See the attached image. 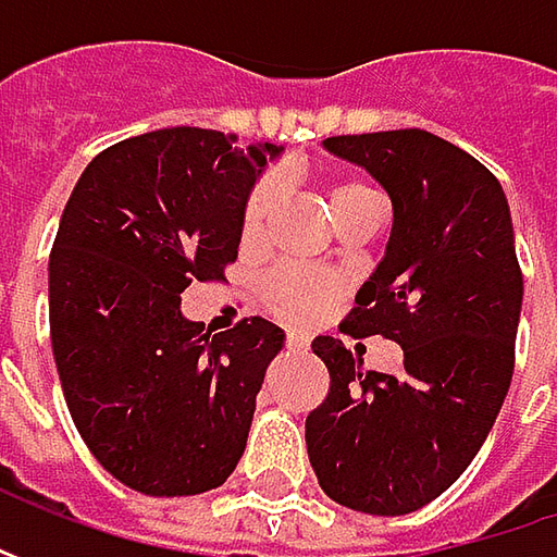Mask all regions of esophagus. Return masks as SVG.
<instances>
[{"instance_id":"esophagus-1","label":"esophagus","mask_w":557,"mask_h":557,"mask_svg":"<svg viewBox=\"0 0 557 557\" xmlns=\"http://www.w3.org/2000/svg\"><path fill=\"white\" fill-rule=\"evenodd\" d=\"M285 347L294 350V354H304V350L310 347V341H307L304 334H288V337H285Z\"/></svg>"}]
</instances>
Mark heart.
I'll return each mask as SVG.
<instances>
[{
	"label": "heart",
	"instance_id": "heart-1",
	"mask_svg": "<svg viewBox=\"0 0 557 557\" xmlns=\"http://www.w3.org/2000/svg\"><path fill=\"white\" fill-rule=\"evenodd\" d=\"M374 188L356 176H334L325 183V207L337 223L341 216H347L354 207L366 201H374ZM278 203V180L263 176L260 183L247 191L245 207H242V245L253 247L263 238L269 216ZM260 304L263 310L294 329L312 325L315 319H322L341 300V282L325 275V272H312L304 267H275L269 269L260 278Z\"/></svg>",
	"mask_w": 557,
	"mask_h": 557
}]
</instances>
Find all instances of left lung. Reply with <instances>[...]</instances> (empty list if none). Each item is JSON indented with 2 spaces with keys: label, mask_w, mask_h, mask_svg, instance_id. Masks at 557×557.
<instances>
[{
  "label": "left lung",
  "mask_w": 557,
  "mask_h": 557,
  "mask_svg": "<svg viewBox=\"0 0 557 557\" xmlns=\"http://www.w3.org/2000/svg\"><path fill=\"white\" fill-rule=\"evenodd\" d=\"M394 203L387 253L341 322L403 347V372H362L337 337H315L329 396L307 416V453L334 503L409 515L459 481L515 372L524 275L503 185L424 129L332 136Z\"/></svg>",
  "instance_id": "1"
}]
</instances>
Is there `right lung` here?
Segmentation results:
<instances>
[{
	"label": "right lung",
	"mask_w": 557,
	"mask_h": 557,
	"mask_svg": "<svg viewBox=\"0 0 557 557\" xmlns=\"http://www.w3.org/2000/svg\"><path fill=\"white\" fill-rule=\"evenodd\" d=\"M275 145L176 126L123 139L83 170L49 257L61 391L98 465L145 496H195L235 471L285 334L250 315L223 334L180 310L225 282L242 207Z\"/></svg>",
	"instance_id": "obj_1"
}]
</instances>
